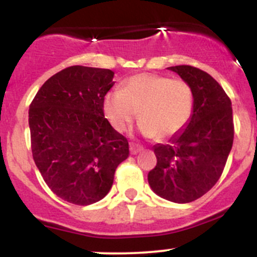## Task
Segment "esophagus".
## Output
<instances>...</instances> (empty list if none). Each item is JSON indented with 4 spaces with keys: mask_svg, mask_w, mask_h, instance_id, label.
<instances>
[{
    "mask_svg": "<svg viewBox=\"0 0 257 257\" xmlns=\"http://www.w3.org/2000/svg\"><path fill=\"white\" fill-rule=\"evenodd\" d=\"M143 149H144V147L141 145H139V144H134V143L131 144V153H132V155H137V153L143 151Z\"/></svg>",
    "mask_w": 257,
    "mask_h": 257,
    "instance_id": "esophagus-1",
    "label": "esophagus"
}]
</instances>
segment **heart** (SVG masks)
Instances as JSON below:
<instances>
[{
	"label": "heart",
	"mask_w": 257,
	"mask_h": 257,
	"mask_svg": "<svg viewBox=\"0 0 257 257\" xmlns=\"http://www.w3.org/2000/svg\"><path fill=\"white\" fill-rule=\"evenodd\" d=\"M193 104V90L185 79L139 73L123 82L120 91L106 94L104 112L119 133L132 125L138 113L140 132L163 140L185 128L192 116Z\"/></svg>",
	"instance_id": "b5f03b06"
}]
</instances>
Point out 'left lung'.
<instances>
[{"mask_svg":"<svg viewBox=\"0 0 257 257\" xmlns=\"http://www.w3.org/2000/svg\"><path fill=\"white\" fill-rule=\"evenodd\" d=\"M191 85L193 113L184 131L153 147L157 164L149 184L162 198L190 203L213 188L233 145L231 99L209 73L190 65L169 67Z\"/></svg>","mask_w":257,"mask_h":257,"instance_id":"obj_1","label":"left lung"}]
</instances>
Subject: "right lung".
<instances>
[{"instance_id": "right-lung-1", "label": "right lung", "mask_w": 257, "mask_h": 257, "mask_svg": "<svg viewBox=\"0 0 257 257\" xmlns=\"http://www.w3.org/2000/svg\"><path fill=\"white\" fill-rule=\"evenodd\" d=\"M114 72L75 65L47 79L29 108L31 151L47 186L66 202L89 205L110 191L128 140L104 114Z\"/></svg>"}]
</instances>
